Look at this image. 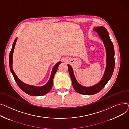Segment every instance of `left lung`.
I'll list each match as a JSON object with an SVG mask.
<instances>
[{
  "label": "left lung",
  "mask_w": 129,
  "mask_h": 129,
  "mask_svg": "<svg viewBox=\"0 0 129 129\" xmlns=\"http://www.w3.org/2000/svg\"><path fill=\"white\" fill-rule=\"evenodd\" d=\"M94 31L97 32L98 35L103 40L106 51V67L101 80L97 84L92 86L85 87L82 86L75 79L72 67L68 64V71L70 75L74 90L78 93L85 95H94L101 91L110 79L115 65L114 48L107 29L103 26H100L95 27Z\"/></svg>",
  "instance_id": "left-lung-1"
}]
</instances>
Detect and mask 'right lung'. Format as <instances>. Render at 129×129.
<instances>
[{"label": "right lung", "mask_w": 129, "mask_h": 129, "mask_svg": "<svg viewBox=\"0 0 129 129\" xmlns=\"http://www.w3.org/2000/svg\"><path fill=\"white\" fill-rule=\"evenodd\" d=\"M17 38L15 39V40L13 43L12 49L10 52L9 58L10 69V71L14 77L15 81L16 82L17 84H18L19 87L23 90V91L30 96H40L46 95L50 91L52 88V83H53V79H54V75H55V73H56V71L58 69L59 65L61 63V62L60 61V62H58L54 67H53L50 79H49L48 82L45 85H44L43 86L37 87V86H32V85H29L26 84H25V83L22 82L21 81H20L19 79V78L17 77L16 74H15V73L12 69L13 53L15 45H16V43L17 42Z\"/></svg>", "instance_id": "right-lung-1"}]
</instances>
